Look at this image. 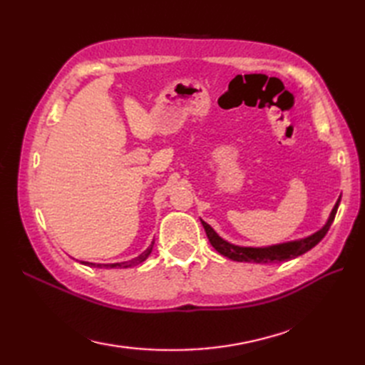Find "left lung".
Here are the masks:
<instances>
[{
  "instance_id": "1",
  "label": "left lung",
  "mask_w": 365,
  "mask_h": 365,
  "mask_svg": "<svg viewBox=\"0 0 365 365\" xmlns=\"http://www.w3.org/2000/svg\"><path fill=\"white\" fill-rule=\"evenodd\" d=\"M339 201L334 204V207L331 210V215L328 218L327 225L317 230L316 234L309 235L304 240H299V242H291V243H283L277 246H269V247H242V246H235L225 242L223 238L218 237V234L213 230L206 221L201 220V223L204 226V230H206L207 238L210 245L215 247V250L221 254L227 257V259H232L237 262H255V263H275V262H288L291 259H296V257L308 252L309 250L321 242V240L327 235L328 229H330L333 220L336 217L337 207H339Z\"/></svg>"
}]
</instances>
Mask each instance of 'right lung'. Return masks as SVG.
I'll return each instance as SVG.
<instances>
[{
  "label": "right lung",
  "mask_w": 365,
  "mask_h": 365,
  "mask_svg": "<svg viewBox=\"0 0 365 365\" xmlns=\"http://www.w3.org/2000/svg\"><path fill=\"white\" fill-rule=\"evenodd\" d=\"M152 250H153V243L147 247V251H144V252H142L139 257H136L135 260H131V262H125V263H113V264H103V268H130V266H133V264H139V263L144 262V260L147 259V257L150 255V252H152ZM83 263H85V264H90V266H97V268H102V264L88 263V262H83Z\"/></svg>",
  "instance_id": "add662e5"
}]
</instances>
